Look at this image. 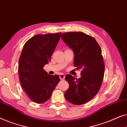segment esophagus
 Masks as SVG:
<instances>
[{
  "mask_svg": "<svg viewBox=\"0 0 127 127\" xmlns=\"http://www.w3.org/2000/svg\"><path fill=\"white\" fill-rule=\"evenodd\" d=\"M65 74H60V78L61 80H64L65 79Z\"/></svg>",
  "mask_w": 127,
  "mask_h": 127,
  "instance_id": "obj_1",
  "label": "esophagus"
}]
</instances>
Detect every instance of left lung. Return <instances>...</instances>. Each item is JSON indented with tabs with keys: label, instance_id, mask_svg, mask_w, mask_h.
I'll use <instances>...</instances> for the list:
<instances>
[{
	"label": "left lung",
	"instance_id": "8db88e82",
	"mask_svg": "<svg viewBox=\"0 0 127 127\" xmlns=\"http://www.w3.org/2000/svg\"><path fill=\"white\" fill-rule=\"evenodd\" d=\"M61 37L74 52V66L82 69L80 79L65 76L69 87L64 96L70 103L83 105L92 99L101 87L105 72L101 48L94 38L81 32L64 33Z\"/></svg>",
	"mask_w": 127,
	"mask_h": 127
}]
</instances>
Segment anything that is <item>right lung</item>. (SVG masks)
Masks as SVG:
<instances>
[{
    "label": "right lung",
    "mask_w": 127,
    "mask_h": 127,
    "mask_svg": "<svg viewBox=\"0 0 127 127\" xmlns=\"http://www.w3.org/2000/svg\"><path fill=\"white\" fill-rule=\"evenodd\" d=\"M61 34H36L25 43L22 49L18 63L19 78L23 90L36 103L49 99L60 82L58 75L48 74L43 67L51 61Z\"/></svg>",
    "instance_id": "1"
}]
</instances>
